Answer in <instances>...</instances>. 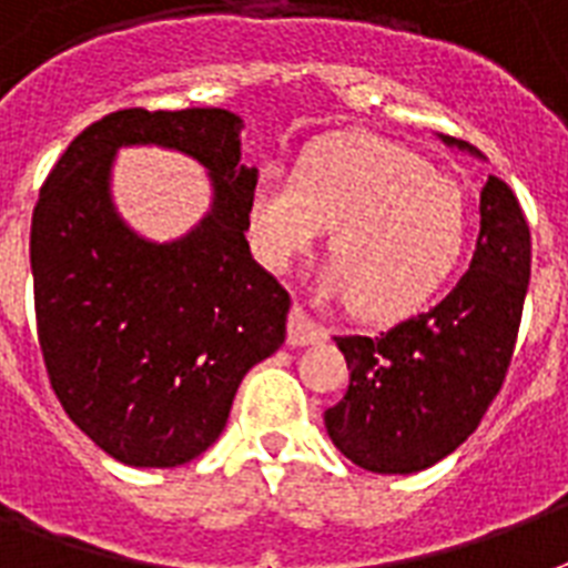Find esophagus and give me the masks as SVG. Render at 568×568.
<instances>
[{
  "instance_id": "esophagus-1",
  "label": "esophagus",
  "mask_w": 568,
  "mask_h": 568,
  "mask_svg": "<svg viewBox=\"0 0 568 568\" xmlns=\"http://www.w3.org/2000/svg\"><path fill=\"white\" fill-rule=\"evenodd\" d=\"M327 338V329L321 327L318 321L312 318L310 312L303 306H294L292 315H288V345L292 347H306L318 345Z\"/></svg>"
}]
</instances>
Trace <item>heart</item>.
I'll use <instances>...</instances> for the list:
<instances>
[{"instance_id":"b5f03b06","label":"heart","mask_w":568,"mask_h":568,"mask_svg":"<svg viewBox=\"0 0 568 568\" xmlns=\"http://www.w3.org/2000/svg\"><path fill=\"white\" fill-rule=\"evenodd\" d=\"M327 226L336 258L327 292L356 297L374 318L422 310L457 274L471 241L466 191L413 150L379 138H336L253 180L244 230L253 256L285 271Z\"/></svg>"}]
</instances>
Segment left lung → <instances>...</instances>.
I'll return each mask as SVG.
<instances>
[{"label":"left lung","mask_w":568,"mask_h":568,"mask_svg":"<svg viewBox=\"0 0 568 568\" xmlns=\"http://www.w3.org/2000/svg\"><path fill=\"white\" fill-rule=\"evenodd\" d=\"M528 280L530 226L510 185L489 176L477 250L454 292L374 338H336L351 386L324 413L333 445L377 475H413L457 450L501 392Z\"/></svg>","instance_id":"8db88e82"}]
</instances>
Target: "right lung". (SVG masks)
<instances>
[{"label":"right lung","instance_id":"1","mask_svg":"<svg viewBox=\"0 0 568 568\" xmlns=\"http://www.w3.org/2000/svg\"><path fill=\"white\" fill-rule=\"evenodd\" d=\"M241 118L123 109L91 123L49 171L31 214L34 318L70 422L138 468L191 463L230 418L244 374L280 351L292 297L250 256ZM129 143L180 149L213 176V212L171 245L119 221L108 191Z\"/></svg>","mask_w":568,"mask_h":568}]
</instances>
